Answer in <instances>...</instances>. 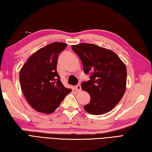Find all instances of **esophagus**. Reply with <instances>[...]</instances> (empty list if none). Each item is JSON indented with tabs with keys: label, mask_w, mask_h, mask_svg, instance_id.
Segmentation results:
<instances>
[{
	"label": "esophagus",
	"mask_w": 152,
	"mask_h": 152,
	"mask_svg": "<svg viewBox=\"0 0 152 152\" xmlns=\"http://www.w3.org/2000/svg\"><path fill=\"white\" fill-rule=\"evenodd\" d=\"M75 90H76L77 91H81V86H80V85H79V84L77 85V86H75Z\"/></svg>",
	"instance_id": "esophagus-1"
}]
</instances>
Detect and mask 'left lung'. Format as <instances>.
Instances as JSON below:
<instances>
[{"mask_svg":"<svg viewBox=\"0 0 152 152\" xmlns=\"http://www.w3.org/2000/svg\"><path fill=\"white\" fill-rule=\"evenodd\" d=\"M79 55L85 73L91 76L81 88L90 95L84 109L92 115L110 112L121 101L126 88V67L112 50L92 44L80 43L72 46Z\"/></svg>","mask_w":152,"mask_h":152,"instance_id":"obj_1","label":"left lung"}]
</instances>
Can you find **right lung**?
<instances>
[{
	"label": "right lung",
	"instance_id": "add662e5",
	"mask_svg": "<svg viewBox=\"0 0 152 152\" xmlns=\"http://www.w3.org/2000/svg\"><path fill=\"white\" fill-rule=\"evenodd\" d=\"M66 46L57 42L40 48L20 69L22 91L29 104L39 112L53 113L72 91L64 86L57 72L58 55Z\"/></svg>",
	"mask_w": 152,
	"mask_h": 152
}]
</instances>
